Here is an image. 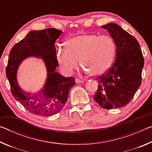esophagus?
<instances>
[{
    "instance_id": "34e87169",
    "label": "esophagus",
    "mask_w": 152,
    "mask_h": 152,
    "mask_svg": "<svg viewBox=\"0 0 152 152\" xmlns=\"http://www.w3.org/2000/svg\"><path fill=\"white\" fill-rule=\"evenodd\" d=\"M75 82H76V84H80V83H83L84 80H80L78 78H76L75 80Z\"/></svg>"
}]
</instances>
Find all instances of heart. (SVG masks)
<instances>
[{"label": "heart", "mask_w": 152, "mask_h": 152, "mask_svg": "<svg viewBox=\"0 0 152 152\" xmlns=\"http://www.w3.org/2000/svg\"><path fill=\"white\" fill-rule=\"evenodd\" d=\"M115 51V43L110 36L82 34L68 39L64 48H59L56 58L66 74L73 72L80 60L86 73L101 76L111 66Z\"/></svg>", "instance_id": "b5f03b06"}]
</instances>
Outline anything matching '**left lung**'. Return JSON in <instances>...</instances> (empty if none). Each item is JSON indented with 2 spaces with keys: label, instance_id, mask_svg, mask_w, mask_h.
Returning a JSON list of instances; mask_svg holds the SVG:
<instances>
[{
  "label": "left lung",
  "instance_id": "left-lung-1",
  "mask_svg": "<svg viewBox=\"0 0 152 152\" xmlns=\"http://www.w3.org/2000/svg\"><path fill=\"white\" fill-rule=\"evenodd\" d=\"M102 28L109 31L116 45L115 62L110 70L97 78V91L93 99L105 109L125 107L141 85L144 60L140 43L117 24L110 23Z\"/></svg>",
  "mask_w": 152,
  "mask_h": 152
}]
</instances>
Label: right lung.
Segmentation results:
<instances>
[{
  "label": "right lung",
  "instance_id": "right-lung-1",
  "mask_svg": "<svg viewBox=\"0 0 152 152\" xmlns=\"http://www.w3.org/2000/svg\"><path fill=\"white\" fill-rule=\"evenodd\" d=\"M62 31L54 28L31 31L15 45L9 53L6 76L13 97L28 111L39 116L50 117L60 113L75 85L74 77H64L56 71L58 62L55 42ZM31 57L42 58L47 70V78L37 94L24 91L18 85L17 71L23 60Z\"/></svg>",
  "mask_w": 152,
  "mask_h": 152
}]
</instances>
